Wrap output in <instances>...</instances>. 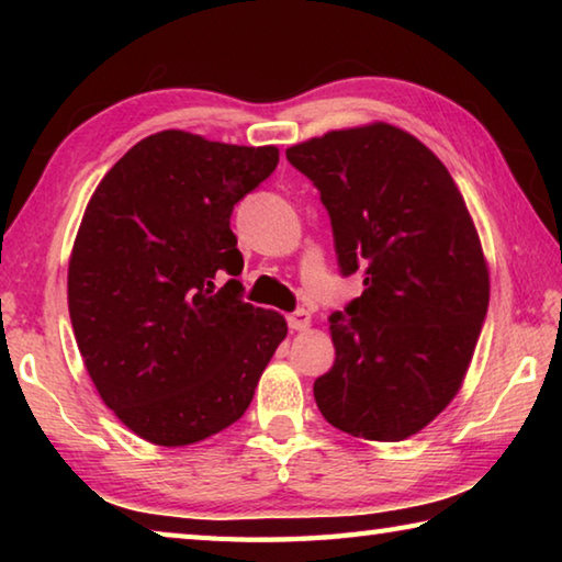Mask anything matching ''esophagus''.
Segmentation results:
<instances>
[{
    "instance_id": "esophagus-1",
    "label": "esophagus",
    "mask_w": 562,
    "mask_h": 562,
    "mask_svg": "<svg viewBox=\"0 0 562 562\" xmlns=\"http://www.w3.org/2000/svg\"><path fill=\"white\" fill-rule=\"evenodd\" d=\"M310 319L312 317H310L307 310H294V312H290V315H288V325L294 331H302V329L310 327Z\"/></svg>"
}]
</instances>
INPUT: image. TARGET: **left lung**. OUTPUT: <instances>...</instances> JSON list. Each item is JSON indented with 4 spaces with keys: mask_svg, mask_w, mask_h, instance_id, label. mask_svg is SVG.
<instances>
[{
    "mask_svg": "<svg viewBox=\"0 0 562 562\" xmlns=\"http://www.w3.org/2000/svg\"><path fill=\"white\" fill-rule=\"evenodd\" d=\"M288 160L319 190L341 278H364L329 317L337 357L315 402L359 439H408L459 392L486 322L471 215L441 160L389 123L325 133Z\"/></svg>",
    "mask_w": 562,
    "mask_h": 562,
    "instance_id": "8db88e82",
    "label": "left lung"
}]
</instances>
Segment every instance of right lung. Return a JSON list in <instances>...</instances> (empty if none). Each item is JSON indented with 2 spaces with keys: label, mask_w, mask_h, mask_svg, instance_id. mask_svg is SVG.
Listing matches in <instances>:
<instances>
[{
  "label": "right lung",
  "mask_w": 562,
  "mask_h": 562,
  "mask_svg": "<svg viewBox=\"0 0 562 562\" xmlns=\"http://www.w3.org/2000/svg\"><path fill=\"white\" fill-rule=\"evenodd\" d=\"M278 160L274 146L160 131L89 201L69 262L71 327L103 404L140 439L188 446L227 429L288 335L282 315L243 300L231 231L233 207Z\"/></svg>",
  "instance_id": "1"
}]
</instances>
